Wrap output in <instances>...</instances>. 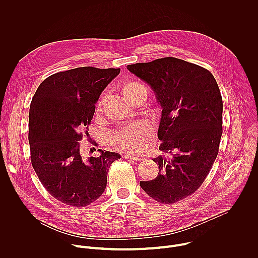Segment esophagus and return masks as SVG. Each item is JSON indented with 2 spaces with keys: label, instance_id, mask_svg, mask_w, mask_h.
<instances>
[{
  "label": "esophagus",
  "instance_id": "34e87169",
  "mask_svg": "<svg viewBox=\"0 0 258 258\" xmlns=\"http://www.w3.org/2000/svg\"><path fill=\"white\" fill-rule=\"evenodd\" d=\"M122 157L125 158V159H132V160H135V161H142L143 160V157L134 156V155H130V154H123Z\"/></svg>",
  "mask_w": 258,
  "mask_h": 258
}]
</instances>
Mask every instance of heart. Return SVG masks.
Returning <instances> with one entry per match:
<instances>
[{
  "mask_svg": "<svg viewBox=\"0 0 258 258\" xmlns=\"http://www.w3.org/2000/svg\"><path fill=\"white\" fill-rule=\"evenodd\" d=\"M145 90V88L135 82H126L121 87V93L125 100L136 95L138 92ZM104 105V98H101L96 105V113L99 114L102 111ZM153 134L152 126L146 121H136L130 123L123 128L116 131L109 138L110 143L115 148L128 152V153H140L144 150L147 142L149 141Z\"/></svg>",
  "mask_w": 258,
  "mask_h": 258,
  "instance_id": "1",
  "label": "heart"
}]
</instances>
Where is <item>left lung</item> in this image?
Returning <instances> with one entry per match:
<instances>
[{
  "label": "left lung",
  "mask_w": 258,
  "mask_h": 258,
  "mask_svg": "<svg viewBox=\"0 0 258 258\" xmlns=\"http://www.w3.org/2000/svg\"><path fill=\"white\" fill-rule=\"evenodd\" d=\"M127 69L155 93L162 108L159 150L172 155L154 158L158 175L140 186L157 202L175 203L199 189L217 156L222 95L211 72L181 59L166 57L131 64Z\"/></svg>",
  "instance_id": "8db88e82"
}]
</instances>
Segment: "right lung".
Instances as JSON below:
<instances>
[{
    "label": "right lung",
    "mask_w": 258,
    "mask_h": 258,
    "mask_svg": "<svg viewBox=\"0 0 258 258\" xmlns=\"http://www.w3.org/2000/svg\"><path fill=\"white\" fill-rule=\"evenodd\" d=\"M119 72L90 66L58 72L39 86L31 100V164L45 189L66 205L85 207L96 201L105 191L110 165L120 158L99 149V157L86 159L79 143L100 95Z\"/></svg>",
    "instance_id": "add662e5"
}]
</instances>
